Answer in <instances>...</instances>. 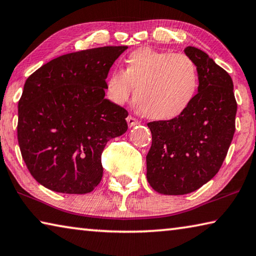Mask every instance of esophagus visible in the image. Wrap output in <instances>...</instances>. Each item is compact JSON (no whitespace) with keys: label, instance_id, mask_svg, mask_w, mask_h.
I'll return each instance as SVG.
<instances>
[{"label":"esophagus","instance_id":"esophagus-1","mask_svg":"<svg viewBox=\"0 0 256 256\" xmlns=\"http://www.w3.org/2000/svg\"><path fill=\"white\" fill-rule=\"evenodd\" d=\"M126 120H128V124L130 128H132V126H134V125H138V123H140V122H138V120H136V118H134V116H132V115L128 116Z\"/></svg>","mask_w":256,"mask_h":256}]
</instances>
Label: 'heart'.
I'll use <instances>...</instances> for the list:
<instances>
[{
    "label": "heart",
    "mask_w": 256,
    "mask_h": 256,
    "mask_svg": "<svg viewBox=\"0 0 256 256\" xmlns=\"http://www.w3.org/2000/svg\"><path fill=\"white\" fill-rule=\"evenodd\" d=\"M125 64V71L114 68L106 80L107 97L116 105L128 102L136 88V102L148 118L170 120L183 115L196 97L200 76L188 55L141 47Z\"/></svg>",
    "instance_id": "obj_1"
}]
</instances>
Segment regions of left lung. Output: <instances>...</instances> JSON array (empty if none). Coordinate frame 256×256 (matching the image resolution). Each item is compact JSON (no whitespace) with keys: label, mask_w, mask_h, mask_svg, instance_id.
<instances>
[{"label":"left lung","mask_w":256,"mask_h":256,"mask_svg":"<svg viewBox=\"0 0 256 256\" xmlns=\"http://www.w3.org/2000/svg\"><path fill=\"white\" fill-rule=\"evenodd\" d=\"M200 86L183 115L148 123L152 144L146 178L154 190L183 196L200 188L219 172L235 133L237 102L230 76L201 50L188 46Z\"/></svg>","instance_id":"1"}]
</instances>
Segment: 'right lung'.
I'll list each match as a JSON object with an SVG mask.
<instances>
[{
    "label": "right lung",
    "mask_w": 256,
    "mask_h": 256,
    "mask_svg": "<svg viewBox=\"0 0 256 256\" xmlns=\"http://www.w3.org/2000/svg\"><path fill=\"white\" fill-rule=\"evenodd\" d=\"M128 46L60 56L26 80L18 142L30 174L46 188L86 194L100 183L102 154L126 132L128 112L105 98L106 78Z\"/></svg>",
    "instance_id": "1"
}]
</instances>
